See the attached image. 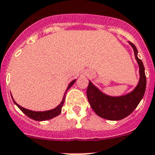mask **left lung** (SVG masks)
Returning a JSON list of instances; mask_svg holds the SVG:
<instances>
[{
  "mask_svg": "<svg viewBox=\"0 0 155 155\" xmlns=\"http://www.w3.org/2000/svg\"><path fill=\"white\" fill-rule=\"evenodd\" d=\"M134 48L135 57L140 67V81L137 87L130 94L122 97H110L102 94L91 81L87 90V96L92 109L98 116L107 120H121L130 115L139 104L144 95L147 79L144 66L142 61L137 57V49L130 43Z\"/></svg>",
  "mask_w": 155,
  "mask_h": 155,
  "instance_id": "1",
  "label": "left lung"
}]
</instances>
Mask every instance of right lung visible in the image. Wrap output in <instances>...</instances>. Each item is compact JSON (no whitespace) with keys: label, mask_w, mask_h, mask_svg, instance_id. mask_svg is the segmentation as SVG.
Returning <instances> with one entry per match:
<instances>
[{"label":"right lung","mask_w":155,"mask_h":155,"mask_svg":"<svg viewBox=\"0 0 155 155\" xmlns=\"http://www.w3.org/2000/svg\"><path fill=\"white\" fill-rule=\"evenodd\" d=\"M75 82H76V79L69 83V85H68V87H67L66 91H68V89L72 87V85H73V83H75ZM65 93H64V94H65ZM12 99H13V97H12ZM64 100H65V94H64V97H63L62 101H61V104H59L58 107H56L55 108H54V109H52V110H50V111H30V110L25 109V108H24V107H21L20 105H18V104L16 103L14 100H13V101H14V103L16 105L18 106V108H19V109L21 110V111H22V112H23L25 115H27L29 118H32V119H33V120H36V121H44V120H49V119H51L52 118L58 116V115L59 114L61 113V107H62L63 104H64Z\"/></svg>","instance_id":"1"}]
</instances>
